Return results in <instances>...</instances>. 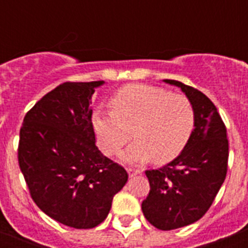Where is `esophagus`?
Listing matches in <instances>:
<instances>
[{"label": "esophagus", "mask_w": 248, "mask_h": 248, "mask_svg": "<svg viewBox=\"0 0 248 248\" xmlns=\"http://www.w3.org/2000/svg\"><path fill=\"white\" fill-rule=\"evenodd\" d=\"M126 171H128L129 176H130V177H133V176H135V175H139V174H141V171H143V170H141V169L128 168V169H126Z\"/></svg>", "instance_id": "34e87169"}]
</instances>
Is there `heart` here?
<instances>
[{
    "instance_id": "1",
    "label": "heart",
    "mask_w": 248,
    "mask_h": 248,
    "mask_svg": "<svg viewBox=\"0 0 248 248\" xmlns=\"http://www.w3.org/2000/svg\"><path fill=\"white\" fill-rule=\"evenodd\" d=\"M111 110L93 114V128L100 150L117 154L131 138L137 139L120 153L128 164L154 157L166 163L180 154L195 128V110L189 98L168 89L131 84L120 89L110 102Z\"/></svg>"
}]
</instances>
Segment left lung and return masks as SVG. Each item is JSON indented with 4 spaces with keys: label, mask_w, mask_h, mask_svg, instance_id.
I'll list each match as a JSON object with an SVG mask.
<instances>
[{
    "label": "left lung",
    "mask_w": 248,
    "mask_h": 248,
    "mask_svg": "<svg viewBox=\"0 0 248 248\" xmlns=\"http://www.w3.org/2000/svg\"><path fill=\"white\" fill-rule=\"evenodd\" d=\"M180 88L195 110V128L189 143L171 163L146 170L150 192L141 203L146 220L169 231L200 220L225 181L229 160L226 126L214 103L198 89L164 79Z\"/></svg>",
    "instance_id": "obj_1"
}]
</instances>
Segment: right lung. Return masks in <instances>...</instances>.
<instances>
[{
    "instance_id": "right-lung-1",
    "label": "right lung",
    "mask_w": 248,
    "mask_h": 248,
    "mask_svg": "<svg viewBox=\"0 0 248 248\" xmlns=\"http://www.w3.org/2000/svg\"><path fill=\"white\" fill-rule=\"evenodd\" d=\"M98 82H67L26 114L18 163L31 196L65 226L93 229L105 220L128 172L95 145L92 95Z\"/></svg>"
}]
</instances>
